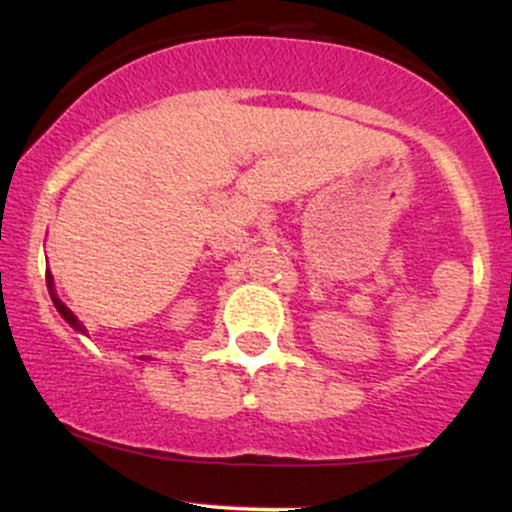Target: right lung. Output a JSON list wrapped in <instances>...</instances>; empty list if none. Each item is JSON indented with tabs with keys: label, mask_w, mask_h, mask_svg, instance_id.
Listing matches in <instances>:
<instances>
[{
	"label": "right lung",
	"mask_w": 512,
	"mask_h": 512,
	"mask_svg": "<svg viewBox=\"0 0 512 512\" xmlns=\"http://www.w3.org/2000/svg\"><path fill=\"white\" fill-rule=\"evenodd\" d=\"M46 284H48V294H50V299H53L55 308H58V311H60V316H63V318L67 320V323L72 325V328H75V330H80V333H84V325L80 323V320H77L75 313H72L70 308H67L65 303L58 299V294H55V289H53V277H50V274H46Z\"/></svg>",
	"instance_id": "add662e5"
}]
</instances>
